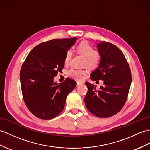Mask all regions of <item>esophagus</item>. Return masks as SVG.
I'll use <instances>...</instances> for the list:
<instances>
[{"label":"esophagus","instance_id":"34e87169","mask_svg":"<svg viewBox=\"0 0 150 150\" xmlns=\"http://www.w3.org/2000/svg\"><path fill=\"white\" fill-rule=\"evenodd\" d=\"M83 84V82H81V81H77V85L79 86V85H82Z\"/></svg>","mask_w":150,"mask_h":150}]
</instances>
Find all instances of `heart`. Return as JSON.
<instances>
[{"label":"heart","mask_w":150,"mask_h":150,"mask_svg":"<svg viewBox=\"0 0 150 150\" xmlns=\"http://www.w3.org/2000/svg\"><path fill=\"white\" fill-rule=\"evenodd\" d=\"M76 52L83 56L82 64L86 65L88 67L93 69L97 67L100 61V54L97 51L93 50V47L87 41H81L76 47ZM72 57V52L67 51L65 57V64H68ZM84 69H72L68 72V74L76 80H81L86 74Z\"/></svg>","instance_id":"1"}]
</instances>
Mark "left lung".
<instances>
[{
	"label": "left lung",
	"instance_id": "left-lung-1",
	"mask_svg": "<svg viewBox=\"0 0 150 150\" xmlns=\"http://www.w3.org/2000/svg\"><path fill=\"white\" fill-rule=\"evenodd\" d=\"M100 61L90 74L91 79L103 80L99 90L86 82L88 92L85 103L88 111L99 118H108L118 113L125 104L132 82L131 71L126 58L118 47L111 43L97 44Z\"/></svg>",
	"mask_w": 150,
	"mask_h": 150
}]
</instances>
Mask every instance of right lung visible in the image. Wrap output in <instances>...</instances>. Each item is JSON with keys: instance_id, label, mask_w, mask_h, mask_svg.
<instances>
[{"instance_id": "right-lung-1", "label": "right lung", "mask_w": 150, "mask_h": 150, "mask_svg": "<svg viewBox=\"0 0 150 150\" xmlns=\"http://www.w3.org/2000/svg\"><path fill=\"white\" fill-rule=\"evenodd\" d=\"M77 38L56 39L39 44L32 50L20 70L23 100L33 115L42 120L56 117L63 111L67 95L76 86L67 78L60 83L53 78L65 65L67 51Z\"/></svg>"}]
</instances>
